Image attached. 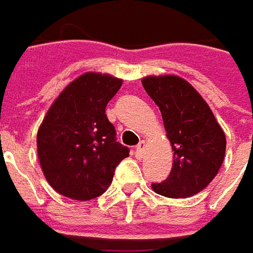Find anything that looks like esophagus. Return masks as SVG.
Instances as JSON below:
<instances>
[{
    "instance_id": "1",
    "label": "esophagus",
    "mask_w": 253,
    "mask_h": 253,
    "mask_svg": "<svg viewBox=\"0 0 253 253\" xmlns=\"http://www.w3.org/2000/svg\"><path fill=\"white\" fill-rule=\"evenodd\" d=\"M146 147H147V146H146V141H140V143H138V146L136 147V154H137L138 157L143 156V153L146 151Z\"/></svg>"
}]
</instances>
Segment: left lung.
Listing matches in <instances>:
<instances>
[{
    "instance_id": "obj_1",
    "label": "left lung",
    "mask_w": 253,
    "mask_h": 253,
    "mask_svg": "<svg viewBox=\"0 0 253 253\" xmlns=\"http://www.w3.org/2000/svg\"><path fill=\"white\" fill-rule=\"evenodd\" d=\"M141 83L160 107L167 138L174 151L170 175L151 184L169 198H187L203 191L215 178L225 157L226 138L212 110L180 76H146Z\"/></svg>"
}]
</instances>
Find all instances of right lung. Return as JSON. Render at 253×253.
<instances>
[{
    "label": "right lung",
    "instance_id": "1",
    "mask_svg": "<svg viewBox=\"0 0 253 253\" xmlns=\"http://www.w3.org/2000/svg\"><path fill=\"white\" fill-rule=\"evenodd\" d=\"M122 83L106 73L86 72L62 90L43 117L38 159L46 181L61 195L78 201L102 195L117 164L128 156L106 116Z\"/></svg>",
    "mask_w": 253,
    "mask_h": 253
}]
</instances>
